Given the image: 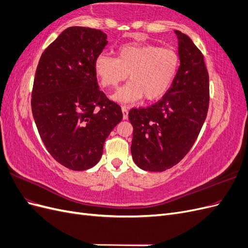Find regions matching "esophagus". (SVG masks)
<instances>
[{"label":"esophagus","instance_id":"34e87169","mask_svg":"<svg viewBox=\"0 0 248 248\" xmlns=\"http://www.w3.org/2000/svg\"><path fill=\"white\" fill-rule=\"evenodd\" d=\"M122 112H123V119L124 120L128 119V109H127L126 107H122Z\"/></svg>","mask_w":248,"mask_h":248}]
</instances>
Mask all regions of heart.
Returning a JSON list of instances; mask_svg holds the SVG:
<instances>
[{"label": "heart", "mask_w": 248, "mask_h": 248, "mask_svg": "<svg viewBox=\"0 0 248 248\" xmlns=\"http://www.w3.org/2000/svg\"><path fill=\"white\" fill-rule=\"evenodd\" d=\"M180 65L178 52L153 44L128 43L120 46L117 58L101 54L95 60V73L101 85L114 89L129 74L128 84L120 88L111 99L122 104L152 101L167 93Z\"/></svg>", "instance_id": "1"}]
</instances>
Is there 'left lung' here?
I'll return each mask as SVG.
<instances>
[{"label": "left lung", "instance_id": "left-lung-1", "mask_svg": "<svg viewBox=\"0 0 248 248\" xmlns=\"http://www.w3.org/2000/svg\"><path fill=\"white\" fill-rule=\"evenodd\" d=\"M178 37L180 66L167 94L146 108H132L131 154L144 170L163 171L176 166L198 139L209 108V74L204 56L188 36Z\"/></svg>", "mask_w": 248, "mask_h": 248}]
</instances>
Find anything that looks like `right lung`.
Listing matches in <instances>:
<instances>
[{"label":"right lung","instance_id":"right-lung-1","mask_svg":"<svg viewBox=\"0 0 248 248\" xmlns=\"http://www.w3.org/2000/svg\"><path fill=\"white\" fill-rule=\"evenodd\" d=\"M107 39L100 30L68 28L37 66L31 101L37 129L49 154L73 170L98 163L104 141L123 118L119 104L99 90L95 73Z\"/></svg>","mask_w":248,"mask_h":248}]
</instances>
